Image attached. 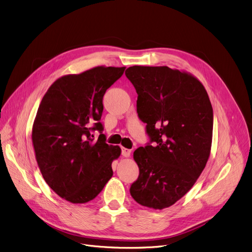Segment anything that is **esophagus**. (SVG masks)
I'll list each match as a JSON object with an SVG mask.
<instances>
[{
	"label": "esophagus",
	"mask_w": 252,
	"mask_h": 252,
	"mask_svg": "<svg viewBox=\"0 0 252 252\" xmlns=\"http://www.w3.org/2000/svg\"><path fill=\"white\" fill-rule=\"evenodd\" d=\"M131 154V150H128V149H125V147H122V156L125 157V158H128Z\"/></svg>",
	"instance_id": "1"
}]
</instances>
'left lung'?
<instances>
[{"label":"left lung","instance_id":"1","mask_svg":"<svg viewBox=\"0 0 252 252\" xmlns=\"http://www.w3.org/2000/svg\"><path fill=\"white\" fill-rule=\"evenodd\" d=\"M125 75L138 94L137 114L150 137L133 154L139 176L130 194L143 206L162 210L187 193L206 165L213 107L203 85L188 73L132 66Z\"/></svg>","mask_w":252,"mask_h":252}]
</instances>
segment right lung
<instances>
[{"instance_id":"right-lung-1","label":"right lung","mask_w":252,"mask_h":252,"mask_svg":"<svg viewBox=\"0 0 252 252\" xmlns=\"http://www.w3.org/2000/svg\"><path fill=\"white\" fill-rule=\"evenodd\" d=\"M124 70L99 66L63 76L41 99L32 127L36 161L44 181L67 201L93 200L113 176L112 161L121 149L102 134V97Z\"/></svg>"}]
</instances>
